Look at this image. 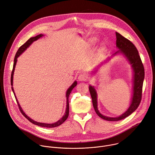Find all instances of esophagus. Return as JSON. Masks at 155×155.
<instances>
[{"instance_id":"34e87169","label":"esophagus","mask_w":155,"mask_h":155,"mask_svg":"<svg viewBox=\"0 0 155 155\" xmlns=\"http://www.w3.org/2000/svg\"><path fill=\"white\" fill-rule=\"evenodd\" d=\"M78 81H85L87 80V77L85 74H80L78 77Z\"/></svg>"}]
</instances>
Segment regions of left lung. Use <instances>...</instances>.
Here are the masks:
<instances>
[{
	"label": "left lung",
	"mask_w": 155,
	"mask_h": 155,
	"mask_svg": "<svg viewBox=\"0 0 155 155\" xmlns=\"http://www.w3.org/2000/svg\"><path fill=\"white\" fill-rule=\"evenodd\" d=\"M116 46L119 49L113 55L122 53L125 57L129 61L132 65L134 70V85H133V96L132 98L131 104L124 114L117 117H110L102 115L97 109V93L94 88L90 85L89 90L92 98L93 105L96 113L97 116L104 120L108 121H118L125 119L130 115L138 107L142 100V87L143 80L145 77V70L142 64V60L140 59L138 52L130 41L122 36L119 33L116 32ZM110 59L109 58L107 60Z\"/></svg>",
	"instance_id": "8db88e82"
}]
</instances>
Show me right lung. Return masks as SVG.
Here are the masks:
<instances>
[{
  "label": "right lung",
  "instance_id": "1",
  "mask_svg": "<svg viewBox=\"0 0 155 155\" xmlns=\"http://www.w3.org/2000/svg\"><path fill=\"white\" fill-rule=\"evenodd\" d=\"M42 36H43V35L42 34H40L39 35H37L35 37H32L31 38H30L28 40L26 43L25 44H23L21 47H20V48L18 49V50L17 51L16 54H15V59H14V63H13V69H12V74H11V85H12V90L13 92V94L14 95H15V99H16V101L17 102V104H18V107H19V109L21 112V113L28 119L30 122H31V123H33V124H35L36 125H38V126H40V127H48V128H52V127H58V126H59L60 125H61L62 123H64L66 119L68 118V114H69V103H68V97H69V95L70 94V93H71L72 90L74 89V88L75 87L77 86V83L76 81H75L72 85L70 87V88L67 90V93H66V97H67V106H66V110H65V114L64 115V116L60 119L59 120L58 122H56L55 123H53V124H45V123H41V122H36L35 120H33V119H31V118H30L28 116H27V115L25 113V112H23V110H22L19 103L18 102V100L17 99V97L15 96V92H14V90H13V74H14V71H15V65H16V64H17V58L19 57V56L22 54V52H23L27 48H28L32 43L33 42L38 40L39 38H41Z\"/></svg>",
  "mask_w": 155,
  "mask_h": 155
}]
</instances>
